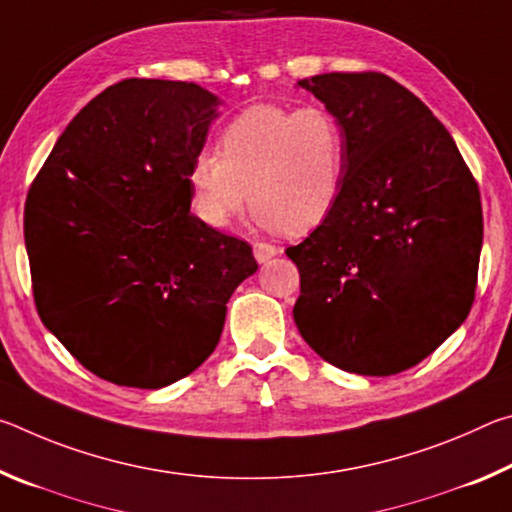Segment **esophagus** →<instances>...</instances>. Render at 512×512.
<instances>
[{"instance_id": "1", "label": "esophagus", "mask_w": 512, "mask_h": 512, "mask_svg": "<svg viewBox=\"0 0 512 512\" xmlns=\"http://www.w3.org/2000/svg\"><path fill=\"white\" fill-rule=\"evenodd\" d=\"M253 253H255L257 262L264 264V262H268V259L277 255V248L271 246V244H264V241H259V244L253 246Z\"/></svg>"}]
</instances>
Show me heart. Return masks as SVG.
<instances>
[{
  "instance_id": "heart-1",
  "label": "heart",
  "mask_w": 512,
  "mask_h": 512,
  "mask_svg": "<svg viewBox=\"0 0 512 512\" xmlns=\"http://www.w3.org/2000/svg\"><path fill=\"white\" fill-rule=\"evenodd\" d=\"M345 133L323 106H253L187 167L192 210L225 228L250 201L255 221L298 237L323 225L345 183Z\"/></svg>"
}]
</instances>
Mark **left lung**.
<instances>
[{"mask_svg":"<svg viewBox=\"0 0 512 512\" xmlns=\"http://www.w3.org/2000/svg\"><path fill=\"white\" fill-rule=\"evenodd\" d=\"M341 121L345 183L329 219L287 257L293 320L320 359L388 377L463 325L483 244L479 187L431 110L391 76L298 81Z\"/></svg>","mask_w":512,"mask_h":512,"instance_id":"1","label":"left lung"}]
</instances>
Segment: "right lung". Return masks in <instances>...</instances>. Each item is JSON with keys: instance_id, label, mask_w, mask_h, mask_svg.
I'll return each mask as SVG.
<instances>
[{"instance_id": "obj_1", "label": "right lung", "mask_w": 512, "mask_h": 512, "mask_svg": "<svg viewBox=\"0 0 512 512\" xmlns=\"http://www.w3.org/2000/svg\"><path fill=\"white\" fill-rule=\"evenodd\" d=\"M219 106L196 83L110 85L69 121L29 189L24 241L42 323L117 386L158 391L194 372L257 271L246 241L189 212L187 167Z\"/></svg>"}]
</instances>
